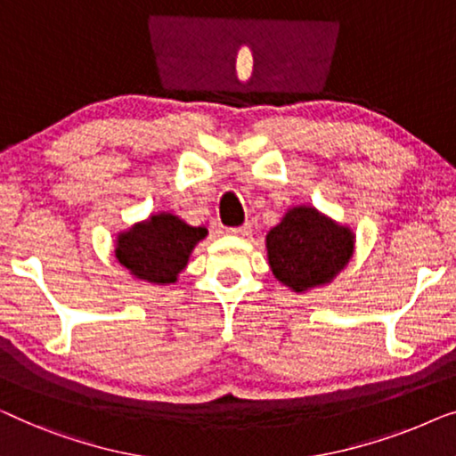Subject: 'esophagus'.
<instances>
[{"label":"esophagus","instance_id":"34e87169","mask_svg":"<svg viewBox=\"0 0 456 456\" xmlns=\"http://www.w3.org/2000/svg\"><path fill=\"white\" fill-rule=\"evenodd\" d=\"M249 231H252V225H249V223H246V225H241V227H229L227 233L229 235H235V237H241V235H248Z\"/></svg>","mask_w":456,"mask_h":456}]
</instances>
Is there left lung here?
Returning a JSON list of instances; mask_svg holds the SVG:
<instances>
[{"label":"left lung","instance_id":"left-lung-1","mask_svg":"<svg viewBox=\"0 0 456 456\" xmlns=\"http://www.w3.org/2000/svg\"><path fill=\"white\" fill-rule=\"evenodd\" d=\"M351 229L326 219L316 208L295 207L266 235L268 265L293 291L330 283L354 256Z\"/></svg>","mask_w":456,"mask_h":456}]
</instances>
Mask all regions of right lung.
Instances as JSON below:
<instances>
[{
	"mask_svg": "<svg viewBox=\"0 0 456 456\" xmlns=\"http://www.w3.org/2000/svg\"><path fill=\"white\" fill-rule=\"evenodd\" d=\"M204 237L207 229L191 227L175 215H152L118 237L115 256L134 277L155 285L175 283L191 249Z\"/></svg>",
	"mask_w": 456,
	"mask_h": 456,
	"instance_id": "obj_1",
	"label": "right lung"
}]
</instances>
